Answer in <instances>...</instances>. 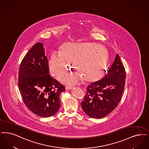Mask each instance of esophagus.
<instances>
[{
  "label": "esophagus",
  "instance_id": "1",
  "mask_svg": "<svg viewBox=\"0 0 149 149\" xmlns=\"http://www.w3.org/2000/svg\"><path fill=\"white\" fill-rule=\"evenodd\" d=\"M73 88L72 86H66L65 87L66 90H71Z\"/></svg>",
  "mask_w": 149,
  "mask_h": 149
}]
</instances>
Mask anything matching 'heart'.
Returning a JSON list of instances; mask_svg holds the SVG:
<instances>
[{
    "label": "heart",
    "instance_id": "b5f03b06",
    "mask_svg": "<svg viewBox=\"0 0 149 149\" xmlns=\"http://www.w3.org/2000/svg\"><path fill=\"white\" fill-rule=\"evenodd\" d=\"M108 59L107 49L95 44L67 43L61 47L59 53L52 54L49 70L53 77L60 80L69 72L70 63H73L77 73L67 77L64 81L75 84L83 79L85 81L92 82L102 76Z\"/></svg>",
    "mask_w": 149,
    "mask_h": 149
}]
</instances>
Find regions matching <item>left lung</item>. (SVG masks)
I'll return each mask as SVG.
<instances>
[{"instance_id":"1","label":"left lung","mask_w":149,"mask_h":149,"mask_svg":"<svg viewBox=\"0 0 149 149\" xmlns=\"http://www.w3.org/2000/svg\"><path fill=\"white\" fill-rule=\"evenodd\" d=\"M126 73L119 55L101 80L86 88L81 103L84 111L90 117L100 119L111 113L119 104L125 86Z\"/></svg>"}]
</instances>
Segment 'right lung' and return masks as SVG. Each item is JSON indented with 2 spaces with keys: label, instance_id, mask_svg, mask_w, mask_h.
<instances>
[{
  "label": "right lung",
  "instance_id": "right-lung-1",
  "mask_svg": "<svg viewBox=\"0 0 149 149\" xmlns=\"http://www.w3.org/2000/svg\"><path fill=\"white\" fill-rule=\"evenodd\" d=\"M48 58L41 42L30 49L19 67L18 88L25 105L36 115L48 118L60 107L59 95L65 86L49 74Z\"/></svg>",
  "mask_w": 149,
  "mask_h": 149
}]
</instances>
